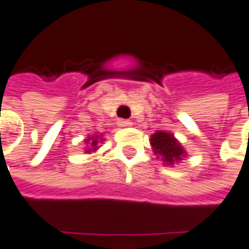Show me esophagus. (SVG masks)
Here are the masks:
<instances>
[{
	"label": "esophagus",
	"mask_w": 249,
	"mask_h": 249,
	"mask_svg": "<svg viewBox=\"0 0 249 249\" xmlns=\"http://www.w3.org/2000/svg\"><path fill=\"white\" fill-rule=\"evenodd\" d=\"M118 125L122 127V128H125V127H131L133 122L130 119H118Z\"/></svg>",
	"instance_id": "34e87169"
}]
</instances>
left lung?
Returning a JSON list of instances; mask_svg holds the SVG:
<instances>
[{
	"label": "left lung",
	"instance_id": "8db88e82",
	"mask_svg": "<svg viewBox=\"0 0 249 249\" xmlns=\"http://www.w3.org/2000/svg\"><path fill=\"white\" fill-rule=\"evenodd\" d=\"M150 143L155 149L156 155L162 156V160L166 162V165H172L174 162L181 160L184 156V149L179 146L177 139L165 131H158L152 136Z\"/></svg>",
	"mask_w": 249,
	"mask_h": 249
}]
</instances>
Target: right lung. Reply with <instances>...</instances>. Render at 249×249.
<instances>
[{
  "mask_svg": "<svg viewBox=\"0 0 249 249\" xmlns=\"http://www.w3.org/2000/svg\"><path fill=\"white\" fill-rule=\"evenodd\" d=\"M89 146H90V149H93V150H96L97 149V139L96 137H91V139H87V142H86ZM90 149H87L86 152H91Z\"/></svg>",
  "mask_w": 249,
  "mask_h": 249,
  "instance_id": "obj_1",
  "label": "right lung"
}]
</instances>
